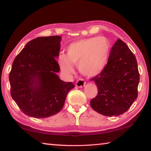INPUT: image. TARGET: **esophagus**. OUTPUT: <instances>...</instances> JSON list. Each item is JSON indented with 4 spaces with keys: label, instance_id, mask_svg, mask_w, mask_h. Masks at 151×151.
Segmentation results:
<instances>
[{
    "label": "esophagus",
    "instance_id": "obj_1",
    "mask_svg": "<svg viewBox=\"0 0 151 151\" xmlns=\"http://www.w3.org/2000/svg\"><path fill=\"white\" fill-rule=\"evenodd\" d=\"M85 84H86V83L83 80V79H79V80L76 81V86L78 88H83V86L85 85Z\"/></svg>",
    "mask_w": 151,
    "mask_h": 151
}]
</instances>
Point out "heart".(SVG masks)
I'll return each mask as SVG.
<instances>
[{"label":"heart","mask_w":151,"mask_h":151,"mask_svg":"<svg viewBox=\"0 0 151 151\" xmlns=\"http://www.w3.org/2000/svg\"><path fill=\"white\" fill-rule=\"evenodd\" d=\"M110 50L111 45L106 37L86 38L70 43L66 48V55H60L58 62L66 74L73 73V65H77L81 74L93 77L106 67Z\"/></svg>","instance_id":"1"}]
</instances>
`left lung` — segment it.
Returning <instances> with one entry per match:
<instances>
[{
  "mask_svg": "<svg viewBox=\"0 0 151 151\" xmlns=\"http://www.w3.org/2000/svg\"><path fill=\"white\" fill-rule=\"evenodd\" d=\"M139 73L135 56L118 39L112 47L106 67L91 79L98 94L91 101L94 111L104 116H119L127 111L138 96Z\"/></svg>",
  "mask_w": 151,
  "mask_h": 151,
  "instance_id": "left-lung-1",
  "label": "left lung"
}]
</instances>
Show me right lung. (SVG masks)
Listing matches in <instances>:
<instances>
[{
  "label": "right lung",
  "mask_w": 151,
  "mask_h": 151,
  "mask_svg": "<svg viewBox=\"0 0 151 151\" xmlns=\"http://www.w3.org/2000/svg\"><path fill=\"white\" fill-rule=\"evenodd\" d=\"M61 37H37L30 40L12 63L9 74L11 94L26 115L47 118L63 109L75 85L60 80L55 58L59 56Z\"/></svg>",
  "instance_id": "1"
}]
</instances>
